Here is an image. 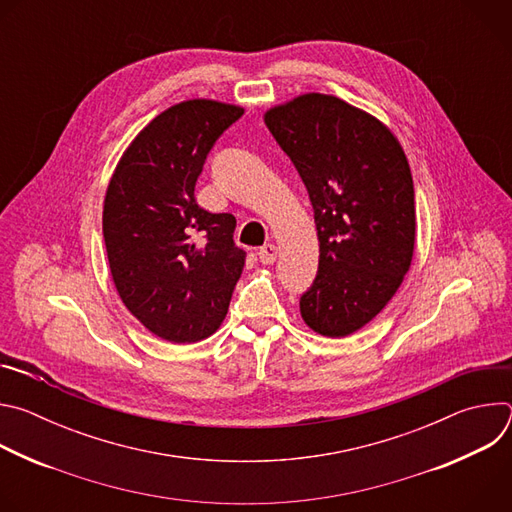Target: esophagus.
Here are the masks:
<instances>
[{
	"instance_id": "esophagus-1",
	"label": "esophagus",
	"mask_w": 512,
	"mask_h": 512,
	"mask_svg": "<svg viewBox=\"0 0 512 512\" xmlns=\"http://www.w3.org/2000/svg\"><path fill=\"white\" fill-rule=\"evenodd\" d=\"M257 255H259V261H261L263 265H271V263L277 259V247H275L273 243H267V245H263V247L257 251Z\"/></svg>"
}]
</instances>
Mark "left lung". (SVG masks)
Returning <instances> with one entry per match:
<instances>
[{
	"label": "left lung",
	"instance_id": "obj_1",
	"mask_svg": "<svg viewBox=\"0 0 512 512\" xmlns=\"http://www.w3.org/2000/svg\"><path fill=\"white\" fill-rule=\"evenodd\" d=\"M263 119L314 206L320 265L300 300L302 318L322 336H350L389 304L411 267L407 156L383 121L334 95H298Z\"/></svg>",
	"mask_w": 512,
	"mask_h": 512
}]
</instances>
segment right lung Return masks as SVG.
Returning a JSON list of instances; mask_svg holds the SVG:
<instances>
[{
	"label": "right lung",
	"instance_id": "obj_1",
	"mask_svg": "<svg viewBox=\"0 0 512 512\" xmlns=\"http://www.w3.org/2000/svg\"><path fill=\"white\" fill-rule=\"evenodd\" d=\"M243 113L214 99L172 105L133 137L105 192L103 237L117 294L174 344L218 330L245 267L235 216L208 212L194 198L214 141Z\"/></svg>",
	"mask_w": 512,
	"mask_h": 512
}]
</instances>
